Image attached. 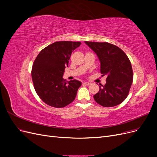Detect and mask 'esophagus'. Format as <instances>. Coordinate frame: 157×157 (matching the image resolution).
Returning <instances> with one entry per match:
<instances>
[{
	"label": "esophagus",
	"instance_id": "34e87169",
	"mask_svg": "<svg viewBox=\"0 0 157 157\" xmlns=\"http://www.w3.org/2000/svg\"><path fill=\"white\" fill-rule=\"evenodd\" d=\"M84 84H86V85H90V84H91V82H84Z\"/></svg>",
	"mask_w": 157,
	"mask_h": 157
}]
</instances>
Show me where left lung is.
<instances>
[{"instance_id":"left-lung-1","label":"left lung","mask_w":157,"mask_h":157,"mask_svg":"<svg viewBox=\"0 0 157 157\" xmlns=\"http://www.w3.org/2000/svg\"><path fill=\"white\" fill-rule=\"evenodd\" d=\"M98 57L100 71L107 75L106 84L99 86L94 100L103 107L119 105L128 96L133 81L130 59L118 46L108 42L85 41Z\"/></svg>"}]
</instances>
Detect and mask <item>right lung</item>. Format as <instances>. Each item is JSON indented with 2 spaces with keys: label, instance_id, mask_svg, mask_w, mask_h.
<instances>
[{
  "label": "right lung",
  "instance_id": "obj_1",
  "mask_svg": "<svg viewBox=\"0 0 157 157\" xmlns=\"http://www.w3.org/2000/svg\"><path fill=\"white\" fill-rule=\"evenodd\" d=\"M81 42L59 41L41 50L33 65L31 76L38 96L47 105L56 108L74 101L81 82L63 78L71 53Z\"/></svg>",
  "mask_w": 157,
  "mask_h": 157
}]
</instances>
